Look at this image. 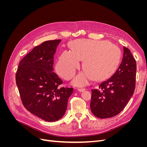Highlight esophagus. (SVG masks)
Instances as JSON below:
<instances>
[{
  "label": "esophagus",
  "mask_w": 147,
  "mask_h": 147,
  "mask_svg": "<svg viewBox=\"0 0 147 147\" xmlns=\"http://www.w3.org/2000/svg\"><path fill=\"white\" fill-rule=\"evenodd\" d=\"M78 90L80 92H82V91L85 90V89H84V88H78Z\"/></svg>",
  "instance_id": "esophagus-1"
}]
</instances>
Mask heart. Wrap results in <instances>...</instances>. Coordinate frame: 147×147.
I'll list each match as a JSON object with an SVG mask.
<instances>
[{
	"instance_id": "heart-1",
	"label": "heart",
	"mask_w": 147,
	"mask_h": 147,
	"mask_svg": "<svg viewBox=\"0 0 147 147\" xmlns=\"http://www.w3.org/2000/svg\"><path fill=\"white\" fill-rule=\"evenodd\" d=\"M71 51H64L56 64V71L61 77H74L83 61L85 70L75 79L74 84L85 85L92 78L102 80L109 77L117 69L121 53L119 48L107 41L79 39L71 42Z\"/></svg>"
}]
</instances>
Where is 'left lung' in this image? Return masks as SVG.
Wrapping results in <instances>:
<instances>
[{
    "mask_svg": "<svg viewBox=\"0 0 147 147\" xmlns=\"http://www.w3.org/2000/svg\"><path fill=\"white\" fill-rule=\"evenodd\" d=\"M123 56L115 73L92 90L90 103L93 115L99 118L116 116L124 109L134 94L137 64L131 51L123 47Z\"/></svg>",
    "mask_w": 147,
    "mask_h": 147,
    "instance_id": "left-lung-1",
    "label": "left lung"
}]
</instances>
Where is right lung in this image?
Masks as SVG:
<instances>
[{
	"mask_svg": "<svg viewBox=\"0 0 147 147\" xmlns=\"http://www.w3.org/2000/svg\"><path fill=\"white\" fill-rule=\"evenodd\" d=\"M61 40L43 42L20 61L16 83L24 107L46 121H56L67 110L74 88L61 87L63 82L53 72V59Z\"/></svg>",
	"mask_w": 147,
	"mask_h": 147,
	"instance_id": "1",
	"label": "right lung"
}]
</instances>
